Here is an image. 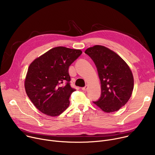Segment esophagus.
<instances>
[{"instance_id": "esophagus-1", "label": "esophagus", "mask_w": 155, "mask_h": 155, "mask_svg": "<svg viewBox=\"0 0 155 155\" xmlns=\"http://www.w3.org/2000/svg\"><path fill=\"white\" fill-rule=\"evenodd\" d=\"M87 89H88V86L87 85V86H85V87H83L82 88V90H84V91H87Z\"/></svg>"}]
</instances>
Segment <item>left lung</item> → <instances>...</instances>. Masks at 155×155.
<instances>
[{
    "label": "left lung",
    "mask_w": 155,
    "mask_h": 155,
    "mask_svg": "<svg viewBox=\"0 0 155 155\" xmlns=\"http://www.w3.org/2000/svg\"><path fill=\"white\" fill-rule=\"evenodd\" d=\"M85 53L94 61L101 82V97L94 103L104 112L118 111L128 102L133 92L134 79L130 67L105 46L95 45Z\"/></svg>",
    "instance_id": "left-lung-1"
}]
</instances>
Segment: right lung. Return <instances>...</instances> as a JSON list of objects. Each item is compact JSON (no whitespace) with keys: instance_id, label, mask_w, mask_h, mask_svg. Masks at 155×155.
<instances>
[{"instance_id":"right-lung-1","label":"right lung","mask_w":155,"mask_h":155,"mask_svg":"<svg viewBox=\"0 0 155 155\" xmlns=\"http://www.w3.org/2000/svg\"><path fill=\"white\" fill-rule=\"evenodd\" d=\"M81 54L80 50L57 47L30 64L24 82L25 91L44 114L56 117L68 107L70 96L75 91L69 83L68 68Z\"/></svg>"}]
</instances>
